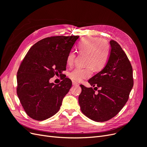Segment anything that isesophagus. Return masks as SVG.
Instances as JSON below:
<instances>
[{"instance_id": "obj_1", "label": "esophagus", "mask_w": 147, "mask_h": 147, "mask_svg": "<svg viewBox=\"0 0 147 147\" xmlns=\"http://www.w3.org/2000/svg\"><path fill=\"white\" fill-rule=\"evenodd\" d=\"M72 84H73L74 86H75V85H77V84H78V83L75 82H74V81H72Z\"/></svg>"}]
</instances>
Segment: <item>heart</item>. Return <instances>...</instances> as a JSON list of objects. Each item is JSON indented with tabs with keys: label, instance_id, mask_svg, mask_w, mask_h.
Returning a JSON list of instances; mask_svg holds the SVG:
<instances>
[{
	"label": "heart",
	"instance_id": "heart-1",
	"mask_svg": "<svg viewBox=\"0 0 147 147\" xmlns=\"http://www.w3.org/2000/svg\"><path fill=\"white\" fill-rule=\"evenodd\" d=\"M78 48L80 53H88L84 68L77 67L69 74V78L74 82H81L83 80L90 77L92 74L93 67L96 70L103 68L107 63L110 54V45L104 38L94 37H86L79 42ZM76 54L71 51L66 57L67 64L72 65Z\"/></svg>",
	"mask_w": 147,
	"mask_h": 147
}]
</instances>
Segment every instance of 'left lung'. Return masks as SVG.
Listing matches in <instances>:
<instances>
[{"label":"left lung","instance_id":"1","mask_svg":"<svg viewBox=\"0 0 147 147\" xmlns=\"http://www.w3.org/2000/svg\"><path fill=\"white\" fill-rule=\"evenodd\" d=\"M111 49L105 67L88 80L94 88L80 84L78 102L82 113L97 122L113 118L126 104L134 85L132 67L122 48L115 40L110 42Z\"/></svg>","mask_w":147,"mask_h":147}]
</instances>
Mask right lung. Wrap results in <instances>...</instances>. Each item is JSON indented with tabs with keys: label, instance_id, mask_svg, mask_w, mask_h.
<instances>
[{
	"label": "right lung",
	"instance_id": "1",
	"mask_svg": "<svg viewBox=\"0 0 147 147\" xmlns=\"http://www.w3.org/2000/svg\"><path fill=\"white\" fill-rule=\"evenodd\" d=\"M79 36H53L38 41L30 48L17 72V95L29 117L43 121L58 112L63 99L72 86L64 77L59 84L49 80L61 76L66 57Z\"/></svg>",
	"mask_w": 147,
	"mask_h": 147
}]
</instances>
